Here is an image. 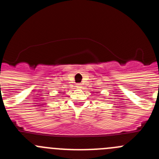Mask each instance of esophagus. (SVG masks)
Returning a JSON list of instances; mask_svg holds the SVG:
<instances>
[{
	"label": "esophagus",
	"instance_id": "34e87169",
	"mask_svg": "<svg viewBox=\"0 0 159 159\" xmlns=\"http://www.w3.org/2000/svg\"><path fill=\"white\" fill-rule=\"evenodd\" d=\"M76 87H77V89H81V84H80V83H78V84H76Z\"/></svg>",
	"mask_w": 159,
	"mask_h": 159
}]
</instances>
